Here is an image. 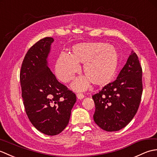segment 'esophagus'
<instances>
[{
  "label": "esophagus",
  "mask_w": 157,
  "mask_h": 157,
  "mask_svg": "<svg viewBox=\"0 0 157 157\" xmlns=\"http://www.w3.org/2000/svg\"><path fill=\"white\" fill-rule=\"evenodd\" d=\"M76 97H77V98L78 99H82L85 97V95H83L82 93H77L76 94Z\"/></svg>",
  "instance_id": "obj_1"
}]
</instances>
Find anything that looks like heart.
<instances>
[{
	"label": "heart",
	"instance_id": "heart-1",
	"mask_svg": "<svg viewBox=\"0 0 157 157\" xmlns=\"http://www.w3.org/2000/svg\"><path fill=\"white\" fill-rule=\"evenodd\" d=\"M79 62H85L83 71L87 76L78 77L72 88L84 90L91 81L97 85L109 82L116 73L118 57L116 49L106 44H80L73 48V54L62 52L59 56L56 72L61 81H71L81 68Z\"/></svg>",
	"mask_w": 157,
	"mask_h": 157
}]
</instances>
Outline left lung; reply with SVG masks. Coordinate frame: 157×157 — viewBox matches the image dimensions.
<instances>
[{
    "mask_svg": "<svg viewBox=\"0 0 157 157\" xmlns=\"http://www.w3.org/2000/svg\"><path fill=\"white\" fill-rule=\"evenodd\" d=\"M142 76L138 58L132 51L116 81L92 97L95 105L93 119L97 126L105 131L114 132L130 122L140 103Z\"/></svg>",
    "mask_w": 157,
    "mask_h": 157,
    "instance_id": "8db88e82",
    "label": "left lung"
}]
</instances>
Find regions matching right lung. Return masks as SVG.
<instances>
[{"label": "right lung", "instance_id": "right-lung-1", "mask_svg": "<svg viewBox=\"0 0 157 157\" xmlns=\"http://www.w3.org/2000/svg\"><path fill=\"white\" fill-rule=\"evenodd\" d=\"M52 37L38 41L27 52L20 72L26 113L37 130L48 136L67 126L76 101L75 94L58 82L48 67Z\"/></svg>", "mask_w": 157, "mask_h": 157}]
</instances>
